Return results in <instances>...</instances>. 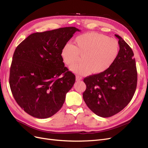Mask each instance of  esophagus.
Here are the masks:
<instances>
[{
    "instance_id": "34e87169",
    "label": "esophagus",
    "mask_w": 148,
    "mask_h": 148,
    "mask_svg": "<svg viewBox=\"0 0 148 148\" xmlns=\"http://www.w3.org/2000/svg\"><path fill=\"white\" fill-rule=\"evenodd\" d=\"M83 79V78L82 77H80L79 75H77L76 76V79H77V81H80V80H82Z\"/></svg>"
}]
</instances>
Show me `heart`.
<instances>
[{"label": "heart", "mask_w": 148, "mask_h": 148, "mask_svg": "<svg viewBox=\"0 0 148 148\" xmlns=\"http://www.w3.org/2000/svg\"><path fill=\"white\" fill-rule=\"evenodd\" d=\"M120 51L118 41L106 35L95 33L82 34L75 39V44L66 43L61 50V57L67 65L77 62L79 56L83 62L70 67L73 72L86 75L99 74L108 70L117 59Z\"/></svg>", "instance_id": "1"}]
</instances>
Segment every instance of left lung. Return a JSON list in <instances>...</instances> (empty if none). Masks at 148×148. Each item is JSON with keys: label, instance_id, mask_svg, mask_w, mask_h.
<instances>
[{"label": "left lung", "instance_id": "8db88e82", "mask_svg": "<svg viewBox=\"0 0 148 148\" xmlns=\"http://www.w3.org/2000/svg\"><path fill=\"white\" fill-rule=\"evenodd\" d=\"M117 59L104 72L85 78L83 99L91 111L101 117L119 113L132 100L137 85V71L131 47L121 38Z\"/></svg>", "mask_w": 148, "mask_h": 148}]
</instances>
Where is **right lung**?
<instances>
[{
    "mask_svg": "<svg viewBox=\"0 0 148 148\" xmlns=\"http://www.w3.org/2000/svg\"><path fill=\"white\" fill-rule=\"evenodd\" d=\"M76 31L80 30L65 27L33 33L15 49L10 89L18 104L34 117L47 119L56 114L73 86L75 75L65 66L60 53Z\"/></svg>",
    "mask_w": 148,
    "mask_h": 148,
    "instance_id": "right-lung-1",
    "label": "right lung"
}]
</instances>
